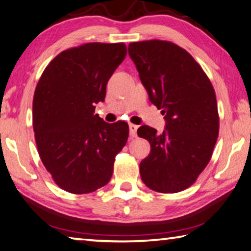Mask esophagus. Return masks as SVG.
<instances>
[{
    "label": "esophagus",
    "mask_w": 251,
    "mask_h": 251,
    "mask_svg": "<svg viewBox=\"0 0 251 251\" xmlns=\"http://www.w3.org/2000/svg\"><path fill=\"white\" fill-rule=\"evenodd\" d=\"M137 128H138V126H137V125L129 124V136L132 137V138H134V137H136V136H137V134H136V132H137Z\"/></svg>",
    "instance_id": "esophagus-1"
}]
</instances>
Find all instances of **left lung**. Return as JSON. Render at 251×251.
I'll return each instance as SVG.
<instances>
[{
	"mask_svg": "<svg viewBox=\"0 0 251 251\" xmlns=\"http://www.w3.org/2000/svg\"><path fill=\"white\" fill-rule=\"evenodd\" d=\"M129 57L152 104L165 115L162 134L147 125L137 135L151 144L140 164L142 181L161 193L193 184L212 156L219 135L216 93L188 51L162 40L132 42Z\"/></svg>",
	"mask_w": 251,
	"mask_h": 251,
	"instance_id": "8db88e82",
	"label": "left lung"
}]
</instances>
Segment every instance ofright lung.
<instances>
[{
    "label": "right lung",
    "mask_w": 251,
    "mask_h": 251,
    "mask_svg": "<svg viewBox=\"0 0 251 251\" xmlns=\"http://www.w3.org/2000/svg\"><path fill=\"white\" fill-rule=\"evenodd\" d=\"M124 43L91 42L62 51L43 71L32 118L40 158L59 188L85 194L106 185L128 124L95 114L111 75L125 59Z\"/></svg>",
    "instance_id": "1"
}]
</instances>
